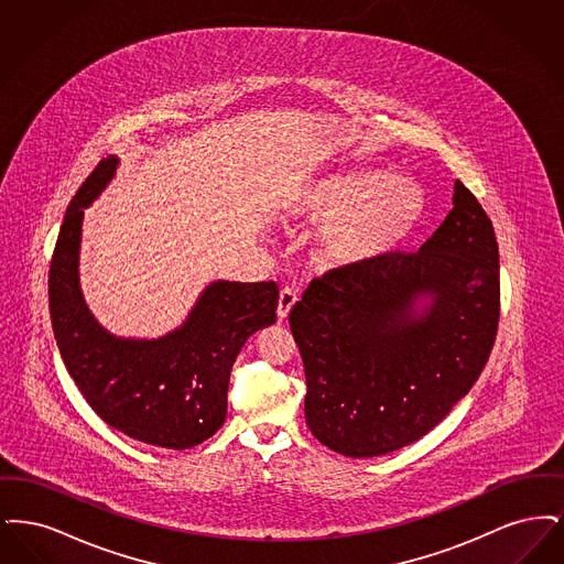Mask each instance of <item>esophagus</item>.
I'll use <instances>...</instances> for the list:
<instances>
[{
	"instance_id": "1",
	"label": "esophagus",
	"mask_w": 564,
	"mask_h": 564,
	"mask_svg": "<svg viewBox=\"0 0 564 564\" xmlns=\"http://www.w3.org/2000/svg\"><path fill=\"white\" fill-rule=\"evenodd\" d=\"M295 302H297V294H295V290H292V288L281 290V294H279V304H276V315H279V319H288V315H290V311L294 308Z\"/></svg>"
}]
</instances>
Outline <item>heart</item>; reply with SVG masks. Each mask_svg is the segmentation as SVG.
I'll list each match as a JSON object with an SVG mask.
<instances>
[{
	"instance_id": "heart-1",
	"label": "heart",
	"mask_w": 564,
	"mask_h": 564,
	"mask_svg": "<svg viewBox=\"0 0 564 564\" xmlns=\"http://www.w3.org/2000/svg\"><path fill=\"white\" fill-rule=\"evenodd\" d=\"M290 214L322 228L323 264L368 269L387 260L414 232L425 214V196L410 177L359 169L302 186L290 203Z\"/></svg>"
}]
</instances>
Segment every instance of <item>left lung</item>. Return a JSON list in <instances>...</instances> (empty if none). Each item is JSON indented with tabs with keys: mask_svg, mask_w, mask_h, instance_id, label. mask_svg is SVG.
Listing matches in <instances>:
<instances>
[{
	"mask_svg": "<svg viewBox=\"0 0 564 564\" xmlns=\"http://www.w3.org/2000/svg\"><path fill=\"white\" fill-rule=\"evenodd\" d=\"M499 295L492 221L458 180L453 209L416 253L313 279L290 313L313 435L370 458L430 433L482 372Z\"/></svg>",
	"mask_w": 564,
	"mask_h": 564,
	"instance_id": "obj_1",
	"label": "left lung"
}]
</instances>
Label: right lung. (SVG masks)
I'll use <instances>...</instances> for the list:
<instances>
[{
  "label": "right lung",
  "mask_w": 564,
  "mask_h": 564,
  "mask_svg": "<svg viewBox=\"0 0 564 564\" xmlns=\"http://www.w3.org/2000/svg\"><path fill=\"white\" fill-rule=\"evenodd\" d=\"M99 162L72 198L54 247L48 300L63 364L109 427L150 446L186 451L226 421L232 364L251 334L276 322L274 281H214L177 329L161 338H120L93 317L80 288L84 209L116 175Z\"/></svg>",
  "instance_id": "right-lung-1"
}]
</instances>
